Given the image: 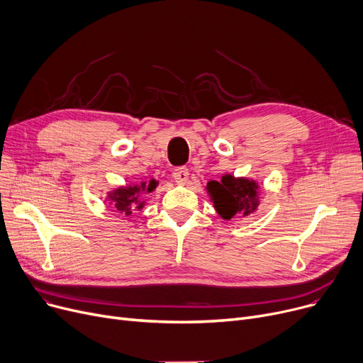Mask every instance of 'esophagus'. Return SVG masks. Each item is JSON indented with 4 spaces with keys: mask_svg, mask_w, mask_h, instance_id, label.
I'll list each match as a JSON object with an SVG mask.
<instances>
[{
    "mask_svg": "<svg viewBox=\"0 0 363 363\" xmlns=\"http://www.w3.org/2000/svg\"><path fill=\"white\" fill-rule=\"evenodd\" d=\"M173 177L177 184H186L189 180V169L187 168H177L173 172Z\"/></svg>",
    "mask_w": 363,
    "mask_h": 363,
    "instance_id": "esophagus-1",
    "label": "esophagus"
}]
</instances>
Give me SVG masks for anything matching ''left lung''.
Segmentation results:
<instances>
[{
  "label": "left lung",
  "mask_w": 363,
  "mask_h": 363,
  "mask_svg": "<svg viewBox=\"0 0 363 363\" xmlns=\"http://www.w3.org/2000/svg\"><path fill=\"white\" fill-rule=\"evenodd\" d=\"M206 189L217 212L224 220H231L238 214L246 217L257 211L259 205V186L255 180L224 174L221 182L212 180Z\"/></svg>",
  "instance_id": "obj_1"
}]
</instances>
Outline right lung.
<instances>
[{
	"label": "right lung",
	"instance_id": "1",
	"mask_svg": "<svg viewBox=\"0 0 363 363\" xmlns=\"http://www.w3.org/2000/svg\"><path fill=\"white\" fill-rule=\"evenodd\" d=\"M157 184L158 182L152 179L149 180V183L142 182L140 184L121 186L110 191L108 201H111L110 203L114 205V208L123 217H129L133 211H139L143 208L145 201L140 198V195L152 194V190H155Z\"/></svg>",
	"mask_w": 363,
	"mask_h": 363
}]
</instances>
